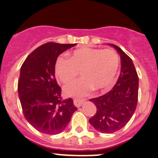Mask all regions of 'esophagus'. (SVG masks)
Instances as JSON below:
<instances>
[{"label": "esophagus", "instance_id": "obj_1", "mask_svg": "<svg viewBox=\"0 0 158 158\" xmlns=\"http://www.w3.org/2000/svg\"><path fill=\"white\" fill-rule=\"evenodd\" d=\"M84 103L83 100H79V99H73V104L76 107H80L81 106V104Z\"/></svg>", "mask_w": 158, "mask_h": 158}]
</instances>
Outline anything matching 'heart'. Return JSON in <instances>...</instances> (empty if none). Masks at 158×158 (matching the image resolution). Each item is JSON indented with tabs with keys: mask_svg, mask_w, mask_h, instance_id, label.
Listing matches in <instances>:
<instances>
[{
	"mask_svg": "<svg viewBox=\"0 0 158 158\" xmlns=\"http://www.w3.org/2000/svg\"><path fill=\"white\" fill-rule=\"evenodd\" d=\"M119 56L112 49L81 48L75 50L69 59L59 57L54 72L62 83H68L78 76L82 78L73 81L64 87L67 96L82 97L94 88L96 90L111 85L119 68Z\"/></svg>",
	"mask_w": 158,
	"mask_h": 158,
	"instance_id": "obj_1",
	"label": "heart"
}]
</instances>
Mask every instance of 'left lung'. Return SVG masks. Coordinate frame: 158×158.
I'll return each instance as SVG.
<instances>
[{
    "label": "left lung",
    "mask_w": 158,
    "mask_h": 158,
    "mask_svg": "<svg viewBox=\"0 0 158 158\" xmlns=\"http://www.w3.org/2000/svg\"><path fill=\"white\" fill-rule=\"evenodd\" d=\"M120 55L121 73L111 91L90 100L96 112L89 123L102 133H114L127 125L135 113L139 96V77L131 58L114 44Z\"/></svg>",
    "instance_id": "left-lung-1"
}]
</instances>
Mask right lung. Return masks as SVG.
<instances>
[{"instance_id":"obj_1","label":"right lung","mask_w":158,"mask_h":158,"mask_svg":"<svg viewBox=\"0 0 158 158\" xmlns=\"http://www.w3.org/2000/svg\"><path fill=\"white\" fill-rule=\"evenodd\" d=\"M75 45L44 43L29 54L21 66L18 93L22 111L27 122L42 133H61L77 109L72 99H62L54 76L58 55Z\"/></svg>"}]
</instances>
